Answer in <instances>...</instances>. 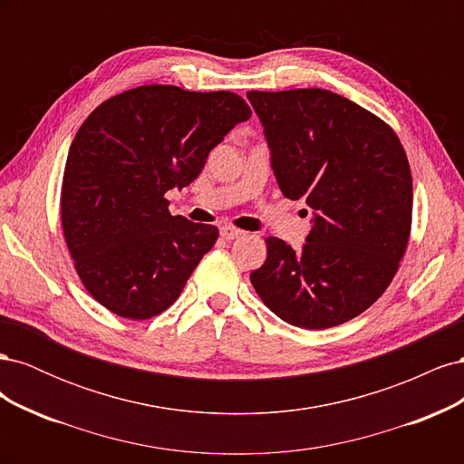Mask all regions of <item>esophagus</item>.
<instances>
[{"instance_id":"34e87169","label":"esophagus","mask_w":464,"mask_h":464,"mask_svg":"<svg viewBox=\"0 0 464 464\" xmlns=\"http://www.w3.org/2000/svg\"><path fill=\"white\" fill-rule=\"evenodd\" d=\"M244 232L237 230L234 227H222L220 228V237H224V240H236V237H240Z\"/></svg>"}]
</instances>
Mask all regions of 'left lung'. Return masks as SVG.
I'll list each match as a JSON object with an SVG mask.
<instances>
[{"label":"left lung","mask_w":464,"mask_h":464,"mask_svg":"<svg viewBox=\"0 0 464 464\" xmlns=\"http://www.w3.org/2000/svg\"><path fill=\"white\" fill-rule=\"evenodd\" d=\"M285 198L305 199L314 227L300 251L266 237L251 273L263 304L302 329L366 312L399 269L412 222V176L397 133L325 89L249 91Z\"/></svg>","instance_id":"1"}]
</instances>
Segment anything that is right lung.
I'll return each mask as SVG.
<instances>
[{
    "label": "right lung",
    "instance_id": "obj_1",
    "mask_svg": "<svg viewBox=\"0 0 464 464\" xmlns=\"http://www.w3.org/2000/svg\"><path fill=\"white\" fill-rule=\"evenodd\" d=\"M251 108L228 91L145 85L108 98L69 147L62 227L91 296L128 319H150L184 290L218 230L172 217L164 193L198 178Z\"/></svg>",
    "mask_w": 464,
    "mask_h": 464
}]
</instances>
